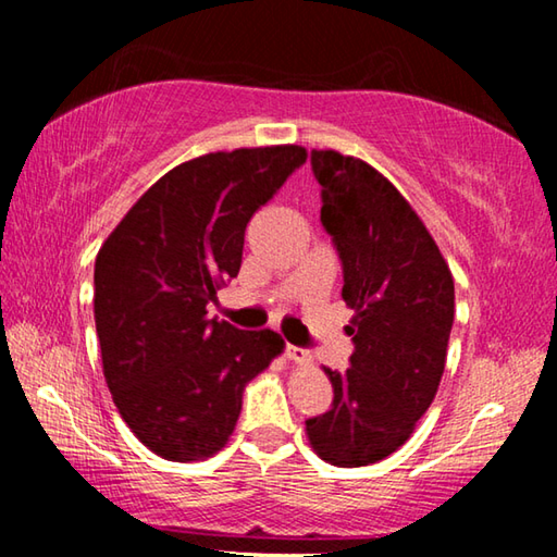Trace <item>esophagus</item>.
<instances>
[{"instance_id":"esophagus-1","label":"esophagus","mask_w":557,"mask_h":557,"mask_svg":"<svg viewBox=\"0 0 557 557\" xmlns=\"http://www.w3.org/2000/svg\"><path fill=\"white\" fill-rule=\"evenodd\" d=\"M285 356L289 358V361H295V363H309V361H312V356H309L307 348H299V346H292V344L285 346Z\"/></svg>"}]
</instances>
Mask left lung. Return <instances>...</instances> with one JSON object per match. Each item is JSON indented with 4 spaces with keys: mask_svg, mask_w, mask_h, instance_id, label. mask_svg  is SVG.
<instances>
[{
    "mask_svg": "<svg viewBox=\"0 0 557 557\" xmlns=\"http://www.w3.org/2000/svg\"><path fill=\"white\" fill-rule=\"evenodd\" d=\"M322 225L342 260V297L354 309L346 371H324L332 408L307 420L319 457L366 467L412 435L445 371L455 280L418 213L361 159L312 152Z\"/></svg>",
    "mask_w": 557,
    "mask_h": 557,
    "instance_id": "left-lung-1",
    "label": "left lung"
}]
</instances>
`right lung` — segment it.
I'll return each instance as SVG.
<instances>
[{
    "label": "right lung",
    "mask_w": 557,
    "mask_h": 557,
    "mask_svg": "<svg viewBox=\"0 0 557 557\" xmlns=\"http://www.w3.org/2000/svg\"><path fill=\"white\" fill-rule=\"evenodd\" d=\"M307 162L297 145L206 154L166 172L96 258V329L122 420L154 455L211 457L238 422L243 388L285 342L209 319L238 275L245 228Z\"/></svg>",
    "instance_id": "right-lung-1"
}]
</instances>
